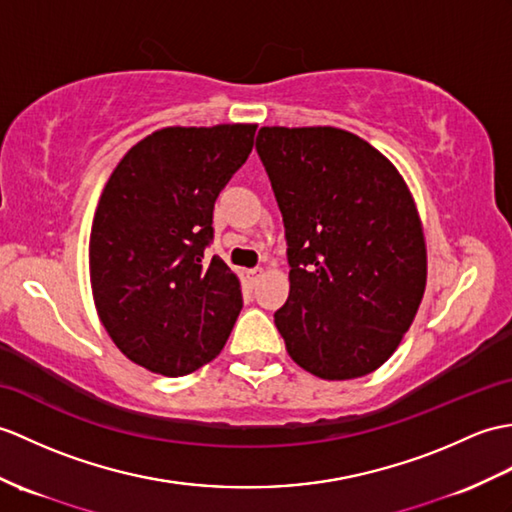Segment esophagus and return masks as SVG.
Returning <instances> with one entry per match:
<instances>
[{
  "mask_svg": "<svg viewBox=\"0 0 512 512\" xmlns=\"http://www.w3.org/2000/svg\"><path fill=\"white\" fill-rule=\"evenodd\" d=\"M261 277V268H251V270H244V279L248 285H255L257 279Z\"/></svg>",
  "mask_w": 512,
  "mask_h": 512,
  "instance_id": "esophagus-1",
  "label": "esophagus"
}]
</instances>
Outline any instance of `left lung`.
Wrapping results in <instances>:
<instances>
[{
  "label": "left lung",
  "instance_id": "left-lung-1",
  "mask_svg": "<svg viewBox=\"0 0 512 512\" xmlns=\"http://www.w3.org/2000/svg\"><path fill=\"white\" fill-rule=\"evenodd\" d=\"M255 148L288 240L290 296L275 312L285 349L320 379L373 373L425 292V240L406 181L334 126H264Z\"/></svg>",
  "mask_w": 512,
  "mask_h": 512
}]
</instances>
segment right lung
<instances>
[{
	"label": "right lung",
	"instance_id": "right-lung-1",
	"mask_svg": "<svg viewBox=\"0 0 512 512\" xmlns=\"http://www.w3.org/2000/svg\"><path fill=\"white\" fill-rule=\"evenodd\" d=\"M255 130L161 128L104 185L89 237L95 310L117 349L152 373L181 377L211 362L242 310L240 279L205 248L213 205Z\"/></svg>",
	"mask_w": 512,
	"mask_h": 512
}]
</instances>
